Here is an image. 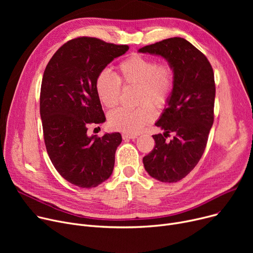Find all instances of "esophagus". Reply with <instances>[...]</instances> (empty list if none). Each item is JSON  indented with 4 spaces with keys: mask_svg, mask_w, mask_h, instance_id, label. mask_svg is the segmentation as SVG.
<instances>
[{
    "mask_svg": "<svg viewBox=\"0 0 253 253\" xmlns=\"http://www.w3.org/2000/svg\"><path fill=\"white\" fill-rule=\"evenodd\" d=\"M138 135L137 134H132V133H123L122 137L123 139H134L136 138Z\"/></svg>",
    "mask_w": 253,
    "mask_h": 253,
    "instance_id": "esophagus-1",
    "label": "esophagus"
}]
</instances>
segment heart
<instances>
[{
    "label": "heart",
    "mask_w": 253,
    "mask_h": 253,
    "mask_svg": "<svg viewBox=\"0 0 253 253\" xmlns=\"http://www.w3.org/2000/svg\"><path fill=\"white\" fill-rule=\"evenodd\" d=\"M118 70L119 77L103 70L95 80L96 94L105 108L113 109L118 104L121 94L120 82L139 86V103L149 101L161 108L168 102L174 85L173 69L170 64L156 63L150 57L134 54L120 63ZM148 103L135 110L118 109L112 112L109 116L110 127L126 133H137L156 117L153 105Z\"/></svg>",
    "instance_id": "obj_1"
}]
</instances>
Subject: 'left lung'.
Listing matches in <instances>:
<instances>
[{
	"label": "left lung",
	"instance_id": "1",
	"mask_svg": "<svg viewBox=\"0 0 253 253\" xmlns=\"http://www.w3.org/2000/svg\"><path fill=\"white\" fill-rule=\"evenodd\" d=\"M138 52L161 56L173 69V90L155 123L164 133L153 135L155 148L142 162L155 179L176 182L195 168L206 148L214 119L213 70L203 53L183 38L166 39ZM169 133L175 134L170 142L166 139Z\"/></svg>",
	"mask_w": 253,
	"mask_h": 253
}]
</instances>
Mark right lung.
<instances>
[{"label":"right lung","instance_id":"right-lung-1","mask_svg":"<svg viewBox=\"0 0 253 253\" xmlns=\"http://www.w3.org/2000/svg\"><path fill=\"white\" fill-rule=\"evenodd\" d=\"M128 49L96 38H77L62 45L45 69L40 115L46 150L58 173L79 188H95L113 173L121 134L89 136L87 127L105 121L95 91L97 75Z\"/></svg>","mask_w":253,"mask_h":253}]
</instances>
